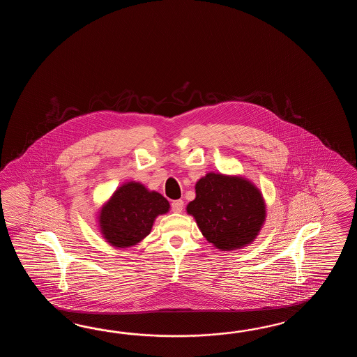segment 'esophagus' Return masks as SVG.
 Returning a JSON list of instances; mask_svg holds the SVG:
<instances>
[{"label": "esophagus", "instance_id": "34e87169", "mask_svg": "<svg viewBox=\"0 0 357 357\" xmlns=\"http://www.w3.org/2000/svg\"><path fill=\"white\" fill-rule=\"evenodd\" d=\"M171 206H172V211H174V212L181 213L182 209H183V202H182L181 199L174 200Z\"/></svg>", "mask_w": 357, "mask_h": 357}]
</instances>
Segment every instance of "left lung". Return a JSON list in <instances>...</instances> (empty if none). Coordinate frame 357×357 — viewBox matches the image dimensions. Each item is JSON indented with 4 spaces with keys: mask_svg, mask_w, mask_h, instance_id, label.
Masks as SVG:
<instances>
[{
    "mask_svg": "<svg viewBox=\"0 0 357 357\" xmlns=\"http://www.w3.org/2000/svg\"><path fill=\"white\" fill-rule=\"evenodd\" d=\"M197 197L186 205L205 240L220 251L250 246L266 220V199L241 175L208 172L195 183Z\"/></svg>",
    "mask_w": 357,
    "mask_h": 357,
    "instance_id": "left-lung-1",
    "label": "left lung"
}]
</instances>
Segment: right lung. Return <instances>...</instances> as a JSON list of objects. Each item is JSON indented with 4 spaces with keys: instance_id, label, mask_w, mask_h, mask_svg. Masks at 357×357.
Wrapping results in <instances>:
<instances>
[{
    "instance_id": "1",
    "label": "right lung",
    "mask_w": 357,
    "mask_h": 357,
    "mask_svg": "<svg viewBox=\"0 0 357 357\" xmlns=\"http://www.w3.org/2000/svg\"><path fill=\"white\" fill-rule=\"evenodd\" d=\"M171 205L142 182L128 181L114 190L97 211V227L106 243L117 249L135 248L151 234L157 217Z\"/></svg>"
}]
</instances>
